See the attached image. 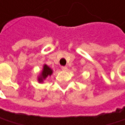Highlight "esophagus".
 I'll list each match as a JSON object with an SVG mask.
<instances>
[{
    "mask_svg": "<svg viewBox=\"0 0 125 125\" xmlns=\"http://www.w3.org/2000/svg\"><path fill=\"white\" fill-rule=\"evenodd\" d=\"M61 70H67V67L66 66H62V67H61Z\"/></svg>",
    "mask_w": 125,
    "mask_h": 125,
    "instance_id": "esophagus-1",
    "label": "esophagus"
}]
</instances>
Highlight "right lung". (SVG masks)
Instances as JSON below:
<instances>
[{"label": "right lung", "mask_w": 125, "mask_h": 125, "mask_svg": "<svg viewBox=\"0 0 125 125\" xmlns=\"http://www.w3.org/2000/svg\"><path fill=\"white\" fill-rule=\"evenodd\" d=\"M52 73H53V70H52L48 65L44 64L43 68H42V70L40 73V76H38V79H37L38 82L39 83H43V81L46 80V79L48 76H51Z\"/></svg>", "instance_id": "add662e5"}]
</instances>
